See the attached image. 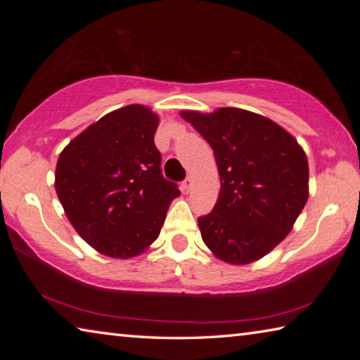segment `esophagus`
I'll list each match as a JSON object with an SVG mask.
<instances>
[{
  "instance_id": "obj_1",
  "label": "esophagus",
  "mask_w": 360,
  "mask_h": 360,
  "mask_svg": "<svg viewBox=\"0 0 360 360\" xmlns=\"http://www.w3.org/2000/svg\"><path fill=\"white\" fill-rule=\"evenodd\" d=\"M192 186H193V179L192 178H187L184 182H182V191L186 193H188L192 191Z\"/></svg>"
}]
</instances>
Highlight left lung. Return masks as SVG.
<instances>
[{
  "label": "left lung",
  "instance_id": "1",
  "mask_svg": "<svg viewBox=\"0 0 360 360\" xmlns=\"http://www.w3.org/2000/svg\"><path fill=\"white\" fill-rule=\"evenodd\" d=\"M179 114L210 143L221 178L214 210L198 217L205 245L230 265L265 257L290 233L308 202L303 148L276 122L246 109Z\"/></svg>",
  "mask_w": 360,
  "mask_h": 360
}]
</instances>
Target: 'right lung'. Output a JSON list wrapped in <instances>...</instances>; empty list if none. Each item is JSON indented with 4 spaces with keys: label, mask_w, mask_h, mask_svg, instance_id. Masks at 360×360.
<instances>
[{
    "label": "right lung",
    "mask_w": 360,
    "mask_h": 360,
    "mask_svg": "<svg viewBox=\"0 0 360 360\" xmlns=\"http://www.w3.org/2000/svg\"><path fill=\"white\" fill-rule=\"evenodd\" d=\"M160 115L144 105L115 109L60 152L56 192L79 236L112 259L143 254L179 191L163 179L154 135Z\"/></svg>",
    "instance_id": "add662e5"
}]
</instances>
